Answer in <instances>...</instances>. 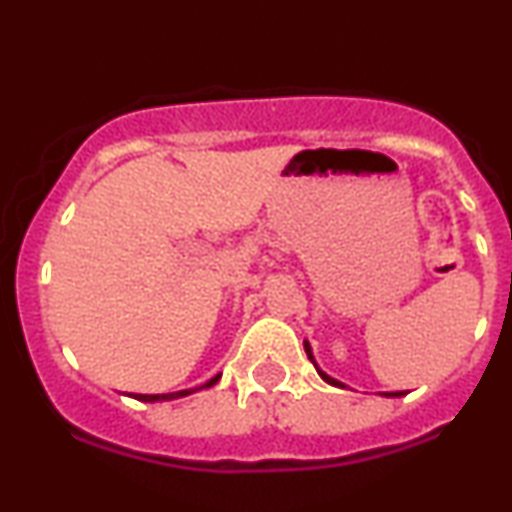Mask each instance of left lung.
<instances>
[{"label": "left lung", "mask_w": 512, "mask_h": 512, "mask_svg": "<svg viewBox=\"0 0 512 512\" xmlns=\"http://www.w3.org/2000/svg\"><path fill=\"white\" fill-rule=\"evenodd\" d=\"M305 353H307V357H310L312 362H315V357H312V348H310V343H305ZM315 367H317V362H315ZM317 372H319V377H322L326 384H331V386H343L341 381H336V379H331L329 374H324L322 369L317 367ZM384 396H391V398H398V396H403V391H391V393H384Z\"/></svg>", "instance_id": "left-lung-1"}]
</instances>
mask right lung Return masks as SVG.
I'll return each instance as SVG.
<instances>
[{
  "mask_svg": "<svg viewBox=\"0 0 512 512\" xmlns=\"http://www.w3.org/2000/svg\"><path fill=\"white\" fill-rule=\"evenodd\" d=\"M219 381V374L214 379H209L205 386H200V389H209V386H214ZM200 389H186V391H176V393H155V396H143V393H135V398L138 400H145V403H155V400H174V398H183V396H190V393L200 391Z\"/></svg>",
  "mask_w": 512,
  "mask_h": 512,
  "instance_id": "obj_1",
  "label": "right lung"
}]
</instances>
